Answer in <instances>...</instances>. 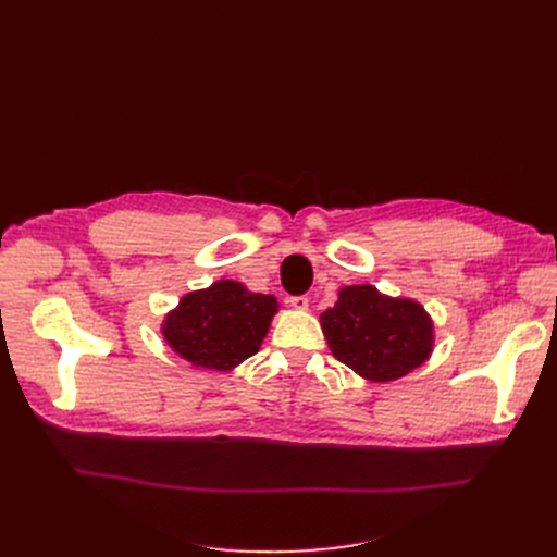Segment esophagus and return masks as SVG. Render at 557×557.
<instances>
[{
	"label": "esophagus",
	"mask_w": 557,
	"mask_h": 557,
	"mask_svg": "<svg viewBox=\"0 0 557 557\" xmlns=\"http://www.w3.org/2000/svg\"><path fill=\"white\" fill-rule=\"evenodd\" d=\"M288 302H290V307H296V309H300V311L309 309V298H307V296H290Z\"/></svg>",
	"instance_id": "esophagus-1"
}]
</instances>
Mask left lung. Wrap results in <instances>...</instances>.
<instances>
[{
  "instance_id": "8db88e82",
  "label": "left lung",
  "mask_w": 557,
  "mask_h": 557,
  "mask_svg": "<svg viewBox=\"0 0 557 557\" xmlns=\"http://www.w3.org/2000/svg\"><path fill=\"white\" fill-rule=\"evenodd\" d=\"M320 323L332 355L370 382H393L431 355L433 325L424 309L386 298L370 284L341 288Z\"/></svg>"
}]
</instances>
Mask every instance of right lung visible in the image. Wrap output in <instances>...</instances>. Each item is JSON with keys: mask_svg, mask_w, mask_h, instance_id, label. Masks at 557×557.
Listing matches in <instances>:
<instances>
[{"mask_svg": "<svg viewBox=\"0 0 557 557\" xmlns=\"http://www.w3.org/2000/svg\"><path fill=\"white\" fill-rule=\"evenodd\" d=\"M277 311L273 296L250 294L221 280L187 294L164 320L162 334L183 359L210 370H230L252 357Z\"/></svg>", "mask_w": 557, "mask_h": 557, "instance_id": "1", "label": "right lung"}]
</instances>
